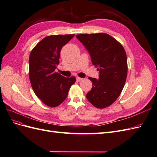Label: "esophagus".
I'll return each instance as SVG.
<instances>
[{
    "label": "esophagus",
    "mask_w": 157,
    "mask_h": 157,
    "mask_svg": "<svg viewBox=\"0 0 157 157\" xmlns=\"http://www.w3.org/2000/svg\"><path fill=\"white\" fill-rule=\"evenodd\" d=\"M82 80V78H80V77H77V81H80V80Z\"/></svg>",
    "instance_id": "esophagus-1"
}]
</instances>
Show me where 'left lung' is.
<instances>
[{"mask_svg": "<svg viewBox=\"0 0 157 157\" xmlns=\"http://www.w3.org/2000/svg\"><path fill=\"white\" fill-rule=\"evenodd\" d=\"M91 57L99 71V78L88 77L92 82L86 98L99 109L111 105L120 96L126 80L128 65L122 44L106 33L80 34L76 36Z\"/></svg>", "mask_w": 157, "mask_h": 157, "instance_id": "1", "label": "left lung"}]
</instances>
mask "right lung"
Listing matches in <instances>:
<instances>
[{"label":"right lung","mask_w":157,"mask_h":157,"mask_svg":"<svg viewBox=\"0 0 157 157\" xmlns=\"http://www.w3.org/2000/svg\"><path fill=\"white\" fill-rule=\"evenodd\" d=\"M75 35H50L41 40L32 50L29 59V76L36 96L47 106L55 107L63 102L75 81L55 70L59 63L62 47Z\"/></svg>","instance_id":"1"}]
</instances>
